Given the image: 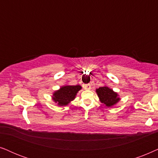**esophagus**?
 <instances>
[{"instance_id": "1", "label": "esophagus", "mask_w": 158, "mask_h": 158, "mask_svg": "<svg viewBox=\"0 0 158 158\" xmlns=\"http://www.w3.org/2000/svg\"><path fill=\"white\" fill-rule=\"evenodd\" d=\"M85 88L88 90L91 89V85H90V84H86V85H85Z\"/></svg>"}]
</instances>
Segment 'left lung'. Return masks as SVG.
Wrapping results in <instances>:
<instances>
[{"label": "left lung", "mask_w": 158, "mask_h": 158, "mask_svg": "<svg viewBox=\"0 0 158 158\" xmlns=\"http://www.w3.org/2000/svg\"><path fill=\"white\" fill-rule=\"evenodd\" d=\"M96 92L98 95L99 101L103 106L106 107H113L117 104L121 100L118 93L114 91L113 89L106 85L96 88Z\"/></svg>", "instance_id": "left-lung-1"}]
</instances>
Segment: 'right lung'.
<instances>
[{"mask_svg": "<svg viewBox=\"0 0 158 158\" xmlns=\"http://www.w3.org/2000/svg\"><path fill=\"white\" fill-rule=\"evenodd\" d=\"M81 89L82 87L80 85H70L67 84L54 91L52 99L58 106H65L75 100L77 94Z\"/></svg>", "mask_w": 158, "mask_h": 158, "instance_id": "add662e5", "label": "right lung"}]
</instances>
